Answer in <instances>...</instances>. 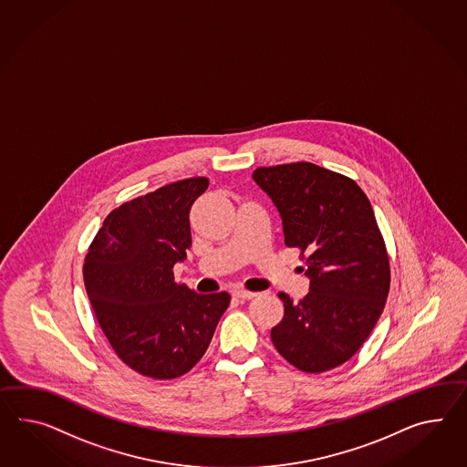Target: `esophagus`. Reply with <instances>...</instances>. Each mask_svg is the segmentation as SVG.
Wrapping results in <instances>:
<instances>
[{
	"label": "esophagus",
	"mask_w": 467,
	"mask_h": 467,
	"mask_svg": "<svg viewBox=\"0 0 467 467\" xmlns=\"http://www.w3.org/2000/svg\"><path fill=\"white\" fill-rule=\"evenodd\" d=\"M234 296H237V298L240 299H252L257 296V293L247 291V289H244V287H237V289H234Z\"/></svg>",
	"instance_id": "1"
}]
</instances>
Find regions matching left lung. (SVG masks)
Here are the masks:
<instances>
[{
	"label": "left lung",
	"instance_id": "8db88e82",
	"mask_svg": "<svg viewBox=\"0 0 467 467\" xmlns=\"http://www.w3.org/2000/svg\"><path fill=\"white\" fill-rule=\"evenodd\" d=\"M252 178L277 206L285 244L298 249L310 277L298 303L277 295L285 317L273 344L299 371H330L366 342L389 293V255L371 203L356 181L311 162L257 168Z\"/></svg>",
	"mask_w": 467,
	"mask_h": 467
}]
</instances>
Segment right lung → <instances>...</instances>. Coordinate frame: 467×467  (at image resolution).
I'll return each instance as SVG.
<instances>
[{
  "mask_svg": "<svg viewBox=\"0 0 467 467\" xmlns=\"http://www.w3.org/2000/svg\"><path fill=\"white\" fill-rule=\"evenodd\" d=\"M206 188V178H190L120 204L84 259L86 293L109 346L152 379L192 371L230 305L227 291L196 295L172 273L192 245L190 210Z\"/></svg>",
  "mask_w": 467,
  "mask_h": 467,
  "instance_id": "obj_1",
  "label": "right lung"
}]
</instances>
